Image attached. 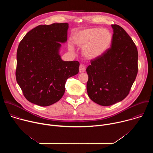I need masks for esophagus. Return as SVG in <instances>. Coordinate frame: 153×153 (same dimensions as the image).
Returning <instances> with one entry per match:
<instances>
[{
	"mask_svg": "<svg viewBox=\"0 0 153 153\" xmlns=\"http://www.w3.org/2000/svg\"><path fill=\"white\" fill-rule=\"evenodd\" d=\"M85 70H86L85 67L83 65L81 64V65H80V67H79V72H80V73H83V72L85 71Z\"/></svg>",
	"mask_w": 153,
	"mask_h": 153,
	"instance_id": "obj_1",
	"label": "esophagus"
}]
</instances>
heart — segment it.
<instances>
[{"label":"heart","instance_id":"obj_1","mask_svg":"<svg viewBox=\"0 0 153 153\" xmlns=\"http://www.w3.org/2000/svg\"><path fill=\"white\" fill-rule=\"evenodd\" d=\"M74 44L82 47V54L88 60H94L102 56L110 47L113 34L105 28H91L76 32L72 37ZM73 50L71 45L68 46Z\"/></svg>","mask_w":153,"mask_h":153}]
</instances>
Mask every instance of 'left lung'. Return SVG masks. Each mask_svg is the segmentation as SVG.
Returning a JSON list of instances; mask_svg holds the SVG:
<instances>
[{
    "label": "left lung",
    "instance_id": "1",
    "mask_svg": "<svg viewBox=\"0 0 153 153\" xmlns=\"http://www.w3.org/2000/svg\"><path fill=\"white\" fill-rule=\"evenodd\" d=\"M111 47L100 57L91 60L86 68L88 95L102 106H110L123 100L138 71L135 43L123 28L118 25H111Z\"/></svg>",
    "mask_w": 153,
    "mask_h": 153
}]
</instances>
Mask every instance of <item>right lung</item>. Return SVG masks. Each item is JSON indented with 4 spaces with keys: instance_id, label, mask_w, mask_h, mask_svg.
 Instances as JSON below:
<instances>
[{
    "instance_id": "right-lung-1",
    "label": "right lung",
    "mask_w": 153,
    "mask_h": 153,
    "mask_svg": "<svg viewBox=\"0 0 153 153\" xmlns=\"http://www.w3.org/2000/svg\"><path fill=\"white\" fill-rule=\"evenodd\" d=\"M68 23L39 25L20 42L16 77L30 102L50 106L63 96L67 80L79 73L78 61H63L61 43L67 41Z\"/></svg>"
}]
</instances>
